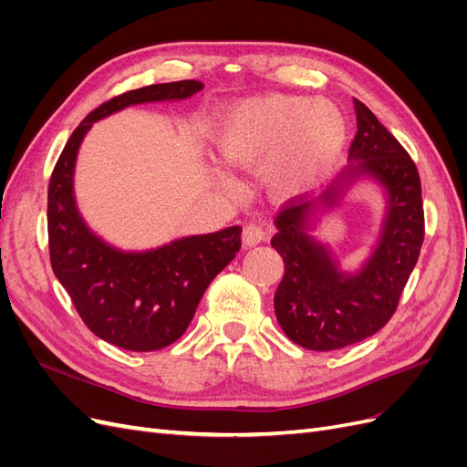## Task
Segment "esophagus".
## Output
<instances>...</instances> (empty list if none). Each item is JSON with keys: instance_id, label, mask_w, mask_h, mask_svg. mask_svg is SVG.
I'll list each match as a JSON object with an SVG mask.
<instances>
[{"instance_id": "34e87169", "label": "esophagus", "mask_w": 467, "mask_h": 467, "mask_svg": "<svg viewBox=\"0 0 467 467\" xmlns=\"http://www.w3.org/2000/svg\"><path fill=\"white\" fill-rule=\"evenodd\" d=\"M242 239H244V244H245L247 247H253V245L261 244L263 239H265V228H263V223H261V222H247V223L244 225Z\"/></svg>"}]
</instances>
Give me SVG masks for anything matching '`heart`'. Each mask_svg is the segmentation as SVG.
Returning <instances> with one entry per match:
<instances>
[{"label": "heart", "mask_w": 467, "mask_h": 467, "mask_svg": "<svg viewBox=\"0 0 467 467\" xmlns=\"http://www.w3.org/2000/svg\"><path fill=\"white\" fill-rule=\"evenodd\" d=\"M208 140L232 167L265 163L268 185L278 192H300L327 177L347 140V120L335 103L271 93L223 110L212 122Z\"/></svg>", "instance_id": "1"}]
</instances>
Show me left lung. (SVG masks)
Returning a JSON list of instances; mask_svg holds the SVG:
<instances>
[{"mask_svg": "<svg viewBox=\"0 0 467 467\" xmlns=\"http://www.w3.org/2000/svg\"><path fill=\"white\" fill-rule=\"evenodd\" d=\"M355 112L358 130L348 150L355 163L317 201L282 210L271 239L285 261L275 294L278 325L290 341L319 352L355 345L384 327L398 309L425 237L415 161L358 99ZM360 174L374 176L387 189L389 210L373 257L357 275H348L305 230L313 208L334 203L344 181Z\"/></svg>", "mask_w": 467, "mask_h": 467, "instance_id": "8db88e82", "label": "left lung"}]
</instances>
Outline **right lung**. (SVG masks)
I'll use <instances>...</instances> for the list:
<instances>
[{
  "label": "right lung",
  "mask_w": 467,
  "mask_h": 467,
  "mask_svg": "<svg viewBox=\"0 0 467 467\" xmlns=\"http://www.w3.org/2000/svg\"><path fill=\"white\" fill-rule=\"evenodd\" d=\"M182 79L109 99L69 136L48 182V249L56 278L88 329L134 352L160 350L187 331L202 294L242 249V228L177 239L160 249L124 253L89 232L74 201L78 148L91 124L138 103L177 101L201 91Z\"/></svg>",
  "instance_id": "obj_1"
}]
</instances>
